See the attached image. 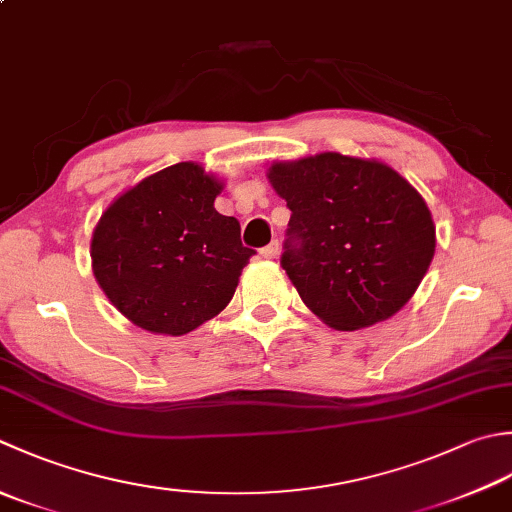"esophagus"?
Returning a JSON list of instances; mask_svg holds the SVG:
<instances>
[{
	"label": "esophagus",
	"mask_w": 512,
	"mask_h": 512,
	"mask_svg": "<svg viewBox=\"0 0 512 512\" xmlns=\"http://www.w3.org/2000/svg\"><path fill=\"white\" fill-rule=\"evenodd\" d=\"M279 253V244L277 242H270L266 248L259 250V255H262L264 259H275Z\"/></svg>",
	"instance_id": "obj_1"
}]
</instances>
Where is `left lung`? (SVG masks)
<instances>
[{
	"instance_id": "8db88e82",
	"label": "left lung",
	"mask_w": 512,
	"mask_h": 512,
	"mask_svg": "<svg viewBox=\"0 0 512 512\" xmlns=\"http://www.w3.org/2000/svg\"><path fill=\"white\" fill-rule=\"evenodd\" d=\"M266 177L293 213L282 266L326 326L368 328L406 306L437 242L433 215L408 179L342 153L273 162Z\"/></svg>"
}]
</instances>
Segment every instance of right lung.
<instances>
[{"instance_id": "add662e5", "label": "right lung", "mask_w": 512, "mask_h": 512, "mask_svg": "<svg viewBox=\"0 0 512 512\" xmlns=\"http://www.w3.org/2000/svg\"><path fill=\"white\" fill-rule=\"evenodd\" d=\"M224 179L179 162L130 186L99 217L90 262L108 302L130 324L179 337L222 313L255 250L219 215Z\"/></svg>"}]
</instances>
